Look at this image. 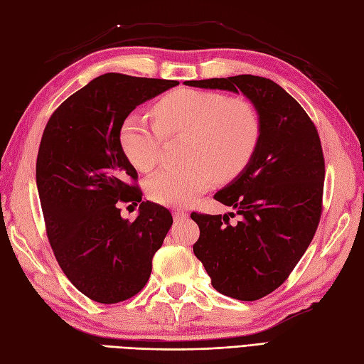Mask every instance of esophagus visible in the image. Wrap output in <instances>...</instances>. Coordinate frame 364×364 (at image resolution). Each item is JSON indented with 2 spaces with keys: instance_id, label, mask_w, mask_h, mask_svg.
Instances as JSON below:
<instances>
[{
  "instance_id": "34e87169",
  "label": "esophagus",
  "mask_w": 364,
  "mask_h": 364,
  "mask_svg": "<svg viewBox=\"0 0 364 364\" xmlns=\"http://www.w3.org/2000/svg\"><path fill=\"white\" fill-rule=\"evenodd\" d=\"M173 218H174V220H183V219L188 218V213L183 211V210H174Z\"/></svg>"
}]
</instances>
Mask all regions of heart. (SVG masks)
<instances>
[{
	"label": "heart",
	"mask_w": 364,
	"mask_h": 364,
	"mask_svg": "<svg viewBox=\"0 0 364 364\" xmlns=\"http://www.w3.org/2000/svg\"><path fill=\"white\" fill-rule=\"evenodd\" d=\"M158 125L139 114L121 124L119 144L125 158L142 171L159 159L162 133H186L182 165L164 166L146 185L149 196L162 205H186L208 190L214 178L228 181L251 161L260 136L254 107L214 92L181 88L156 104Z\"/></svg>",
	"instance_id": "b5f03b06"
}]
</instances>
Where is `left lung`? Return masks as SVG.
Listing matches in <instances>:
<instances>
[{
    "label": "left lung",
    "mask_w": 364,
    "mask_h": 364,
    "mask_svg": "<svg viewBox=\"0 0 364 364\" xmlns=\"http://www.w3.org/2000/svg\"><path fill=\"white\" fill-rule=\"evenodd\" d=\"M185 85L242 93L260 122L248 165L214 194L240 220L198 214L194 255L215 291L242 301L268 296L288 279L316 234L321 214L325 159L316 125L283 88L262 76L185 81ZM234 213H228L234 215Z\"/></svg>",
    "instance_id": "left-lung-1"
}]
</instances>
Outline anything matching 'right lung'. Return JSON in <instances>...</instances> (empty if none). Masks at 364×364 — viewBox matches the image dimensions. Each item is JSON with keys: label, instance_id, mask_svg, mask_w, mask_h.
Masks as SVG:
<instances>
[{"label": "right lung", "instance_id": "add662e5", "mask_svg": "<svg viewBox=\"0 0 364 364\" xmlns=\"http://www.w3.org/2000/svg\"><path fill=\"white\" fill-rule=\"evenodd\" d=\"M178 84L105 73L67 97L46 125L36 186L48 242L67 279L97 303L124 301L145 287L173 223L168 210L142 202L127 183L137 173L119 129L137 105ZM121 201L140 203L134 223L120 215Z\"/></svg>", "mask_w": 364, "mask_h": 364}]
</instances>
